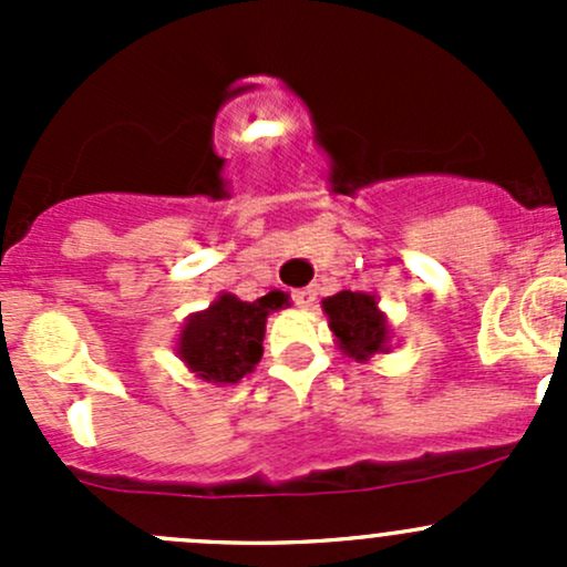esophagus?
Segmentation results:
<instances>
[{"label":"esophagus","mask_w":567,"mask_h":567,"mask_svg":"<svg viewBox=\"0 0 567 567\" xmlns=\"http://www.w3.org/2000/svg\"><path fill=\"white\" fill-rule=\"evenodd\" d=\"M316 296H318V290L316 288H299V290H293V301L299 307H312L316 305Z\"/></svg>","instance_id":"esophagus-1"}]
</instances>
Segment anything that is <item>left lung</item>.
Instances as JSON below:
<instances>
[{"mask_svg":"<svg viewBox=\"0 0 567 567\" xmlns=\"http://www.w3.org/2000/svg\"><path fill=\"white\" fill-rule=\"evenodd\" d=\"M323 310L329 316L331 331L351 357L368 359L370 353L386 348V320L375 307V296L340 290L337 296L323 299Z\"/></svg>","mask_w":567,"mask_h":567,"instance_id":"left-lung-1","label":"left lung"}]
</instances>
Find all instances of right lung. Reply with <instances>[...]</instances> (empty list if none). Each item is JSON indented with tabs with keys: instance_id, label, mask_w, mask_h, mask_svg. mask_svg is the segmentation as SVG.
Listing matches in <instances>:
<instances>
[{
	"instance_id": "obj_1",
	"label": "right lung",
	"mask_w": 567,
	"mask_h": 567,
	"mask_svg": "<svg viewBox=\"0 0 567 567\" xmlns=\"http://www.w3.org/2000/svg\"><path fill=\"white\" fill-rule=\"evenodd\" d=\"M285 305L288 296L279 290L255 301H241L230 293L219 296L216 305L188 318L177 353L199 379L236 384L260 362L268 312L282 310Z\"/></svg>"
}]
</instances>
